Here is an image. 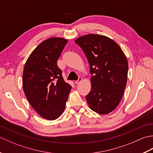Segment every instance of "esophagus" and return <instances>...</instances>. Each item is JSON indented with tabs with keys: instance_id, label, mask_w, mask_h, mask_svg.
Instances as JSON below:
<instances>
[{
	"instance_id": "obj_1",
	"label": "esophagus",
	"mask_w": 153,
	"mask_h": 153,
	"mask_svg": "<svg viewBox=\"0 0 153 153\" xmlns=\"http://www.w3.org/2000/svg\"><path fill=\"white\" fill-rule=\"evenodd\" d=\"M82 77H79L78 79H77V80H76V82H75V83H76V84H78V83H79L81 82H82Z\"/></svg>"
}]
</instances>
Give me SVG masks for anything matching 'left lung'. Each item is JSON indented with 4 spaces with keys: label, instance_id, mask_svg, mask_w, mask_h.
<instances>
[{
    "label": "left lung",
    "instance_id": "1",
    "mask_svg": "<svg viewBox=\"0 0 153 153\" xmlns=\"http://www.w3.org/2000/svg\"><path fill=\"white\" fill-rule=\"evenodd\" d=\"M75 43L85 53L92 75L87 103L94 112L108 114L118 105L126 86L128 64L125 54L115 41L103 35L89 34Z\"/></svg>",
    "mask_w": 153,
    "mask_h": 153
}]
</instances>
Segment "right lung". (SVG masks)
<instances>
[{
    "mask_svg": "<svg viewBox=\"0 0 153 153\" xmlns=\"http://www.w3.org/2000/svg\"><path fill=\"white\" fill-rule=\"evenodd\" d=\"M68 43L54 37L42 42L32 52L23 72V89L29 102L43 118L61 116L71 87L64 82L57 60Z\"/></svg>",
    "mask_w": 153,
    "mask_h": 153,
    "instance_id": "obj_1",
    "label": "right lung"
}]
</instances>
